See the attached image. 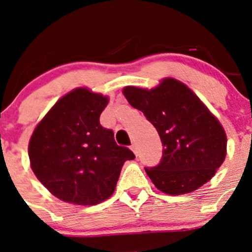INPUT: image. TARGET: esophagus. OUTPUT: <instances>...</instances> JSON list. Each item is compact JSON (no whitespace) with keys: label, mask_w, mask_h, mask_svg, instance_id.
Here are the masks:
<instances>
[{"label":"esophagus","mask_w":252,"mask_h":252,"mask_svg":"<svg viewBox=\"0 0 252 252\" xmlns=\"http://www.w3.org/2000/svg\"><path fill=\"white\" fill-rule=\"evenodd\" d=\"M131 150H132V153L135 154V155H136V157H137V146H136V144H132V145H131Z\"/></svg>","instance_id":"esophagus-1"}]
</instances>
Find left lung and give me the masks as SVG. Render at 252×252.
I'll return each mask as SVG.
<instances>
[{
    "label": "left lung",
    "instance_id": "8db88e82",
    "mask_svg": "<svg viewBox=\"0 0 252 252\" xmlns=\"http://www.w3.org/2000/svg\"><path fill=\"white\" fill-rule=\"evenodd\" d=\"M122 93L154 125L161 140V161L145 168L160 192L187 194L215 177L227 154L226 131L187 84L168 77L151 90L127 86Z\"/></svg>",
    "mask_w": 252,
    "mask_h": 252
}]
</instances>
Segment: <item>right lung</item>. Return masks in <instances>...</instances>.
Here are the masks:
<instances>
[{
  "label": "right lung",
  "instance_id": "add662e5",
  "mask_svg": "<svg viewBox=\"0 0 252 252\" xmlns=\"http://www.w3.org/2000/svg\"><path fill=\"white\" fill-rule=\"evenodd\" d=\"M107 95L78 87L58 99L29 141L30 166L53 195L70 204L94 206L113 194L132 151L116 144L99 125Z\"/></svg>",
  "mask_w": 252,
  "mask_h": 252
}]
</instances>
